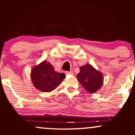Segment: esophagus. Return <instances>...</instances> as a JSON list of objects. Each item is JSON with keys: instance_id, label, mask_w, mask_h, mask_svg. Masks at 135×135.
Returning <instances> with one entry per match:
<instances>
[{"instance_id": "1", "label": "esophagus", "mask_w": 135, "mask_h": 135, "mask_svg": "<svg viewBox=\"0 0 135 135\" xmlns=\"http://www.w3.org/2000/svg\"><path fill=\"white\" fill-rule=\"evenodd\" d=\"M65 74L66 75H73L74 73H73V71H66L65 72Z\"/></svg>"}]
</instances>
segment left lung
<instances>
[{
    "instance_id": "left-lung-1",
    "label": "left lung",
    "mask_w": 135,
    "mask_h": 135,
    "mask_svg": "<svg viewBox=\"0 0 135 135\" xmlns=\"http://www.w3.org/2000/svg\"><path fill=\"white\" fill-rule=\"evenodd\" d=\"M77 78L84 89L93 93L99 90L103 84V76L89 64L80 68Z\"/></svg>"
}]
</instances>
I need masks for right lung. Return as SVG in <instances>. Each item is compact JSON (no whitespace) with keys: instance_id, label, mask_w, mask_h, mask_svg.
I'll use <instances>...</instances> for the list:
<instances>
[{"instance_id":"1","label":"right lung","mask_w":135,"mask_h":135,"mask_svg":"<svg viewBox=\"0 0 135 135\" xmlns=\"http://www.w3.org/2000/svg\"><path fill=\"white\" fill-rule=\"evenodd\" d=\"M31 76L35 88L41 91L50 92L62 82L65 74L55 71L51 63L44 61L32 69Z\"/></svg>"}]
</instances>
